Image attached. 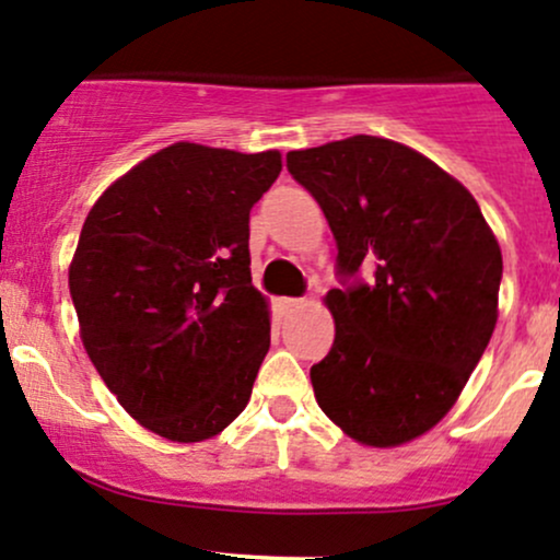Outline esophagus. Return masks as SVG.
<instances>
[{
	"mask_svg": "<svg viewBox=\"0 0 560 560\" xmlns=\"http://www.w3.org/2000/svg\"><path fill=\"white\" fill-rule=\"evenodd\" d=\"M303 303H305V300H300V298H279L281 314H290V311H298Z\"/></svg>",
	"mask_w": 560,
	"mask_h": 560,
	"instance_id": "1",
	"label": "esophagus"
}]
</instances>
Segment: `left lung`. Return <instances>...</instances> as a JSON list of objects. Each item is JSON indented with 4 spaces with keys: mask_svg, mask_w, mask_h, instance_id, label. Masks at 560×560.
I'll return each mask as SVG.
<instances>
[{
    "mask_svg": "<svg viewBox=\"0 0 560 560\" xmlns=\"http://www.w3.org/2000/svg\"><path fill=\"white\" fill-rule=\"evenodd\" d=\"M287 168L325 211L343 284L325 298L335 340L311 368L316 402L357 443H410L491 340L502 249L472 192L399 141L359 133L287 152Z\"/></svg>",
    "mask_w": 560,
    "mask_h": 560,
    "instance_id": "8db88e82",
    "label": "left lung"
}]
</instances>
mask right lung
<instances>
[{
  "label": "right lung",
  "instance_id": "obj_1",
  "mask_svg": "<svg viewBox=\"0 0 560 560\" xmlns=\"http://www.w3.org/2000/svg\"><path fill=\"white\" fill-rule=\"evenodd\" d=\"M281 172L176 141L88 211L69 265L80 338L117 402L174 443L214 438L246 408L270 346L252 287L249 211Z\"/></svg>",
  "mask_w": 560,
  "mask_h": 560
}]
</instances>
